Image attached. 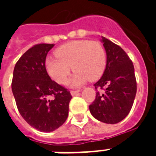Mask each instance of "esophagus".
<instances>
[{"label":"esophagus","instance_id":"34e87169","mask_svg":"<svg viewBox=\"0 0 156 156\" xmlns=\"http://www.w3.org/2000/svg\"><path fill=\"white\" fill-rule=\"evenodd\" d=\"M78 92H79V90H71L70 91L71 95H75L76 94H78Z\"/></svg>","mask_w":156,"mask_h":156}]
</instances>
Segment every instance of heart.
<instances>
[{
	"instance_id": "heart-1",
	"label": "heart",
	"mask_w": 156,
	"mask_h": 156,
	"mask_svg": "<svg viewBox=\"0 0 156 156\" xmlns=\"http://www.w3.org/2000/svg\"><path fill=\"white\" fill-rule=\"evenodd\" d=\"M56 58L47 57L45 68L56 83L63 84L72 69L75 73L69 81L72 87H79L89 79L100 78L106 67L105 50L99 42L74 40L61 45L55 51Z\"/></svg>"
}]
</instances>
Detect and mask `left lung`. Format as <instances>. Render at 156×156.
Returning <instances> with one entry per match:
<instances>
[{"label": "left lung", "mask_w": 156, "mask_h": 156, "mask_svg": "<svg viewBox=\"0 0 156 156\" xmlns=\"http://www.w3.org/2000/svg\"><path fill=\"white\" fill-rule=\"evenodd\" d=\"M101 42L107 54L106 68L94 84L99 91L89 109L98 121L116 124L126 118L133 106L137 91L134 67L120 46L103 36Z\"/></svg>", "instance_id": "1"}]
</instances>
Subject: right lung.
Instances as JSON below:
<instances>
[{
    "mask_svg": "<svg viewBox=\"0 0 156 156\" xmlns=\"http://www.w3.org/2000/svg\"><path fill=\"white\" fill-rule=\"evenodd\" d=\"M53 46L40 44L28 49L16 63L12 80L21 116L41 132H52L65 123L72 99L70 92L52 81L45 68L46 56Z\"/></svg>",
    "mask_w": 156,
    "mask_h": 156,
    "instance_id": "obj_1",
    "label": "right lung"
}]
</instances>
